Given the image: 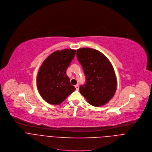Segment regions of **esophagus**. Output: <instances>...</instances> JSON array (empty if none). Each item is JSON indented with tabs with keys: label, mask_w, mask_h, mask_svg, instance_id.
Segmentation results:
<instances>
[{
	"label": "esophagus",
	"mask_w": 152,
	"mask_h": 152,
	"mask_svg": "<svg viewBox=\"0 0 152 152\" xmlns=\"http://www.w3.org/2000/svg\"><path fill=\"white\" fill-rule=\"evenodd\" d=\"M75 88H76V90H78L79 89V86H78V84H77V85H75Z\"/></svg>",
	"instance_id": "obj_1"
}]
</instances>
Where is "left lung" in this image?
Returning <instances> with one entry per match:
<instances>
[{
  "mask_svg": "<svg viewBox=\"0 0 152 152\" xmlns=\"http://www.w3.org/2000/svg\"><path fill=\"white\" fill-rule=\"evenodd\" d=\"M77 56L86 75V83L80 87L81 94L93 106L106 104L114 95L117 78L107 57L90 48L77 50Z\"/></svg>",
  "mask_w": 152,
  "mask_h": 152,
  "instance_id": "1",
  "label": "left lung"
}]
</instances>
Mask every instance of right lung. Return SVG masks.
<instances>
[{"label":"right lung","mask_w":152,"mask_h":152,"mask_svg":"<svg viewBox=\"0 0 152 152\" xmlns=\"http://www.w3.org/2000/svg\"><path fill=\"white\" fill-rule=\"evenodd\" d=\"M75 53L76 50L72 49L56 51L41 66L37 79L38 90L48 104L59 105L75 90L66 75V69Z\"/></svg>","instance_id":"right-lung-1"}]
</instances>
